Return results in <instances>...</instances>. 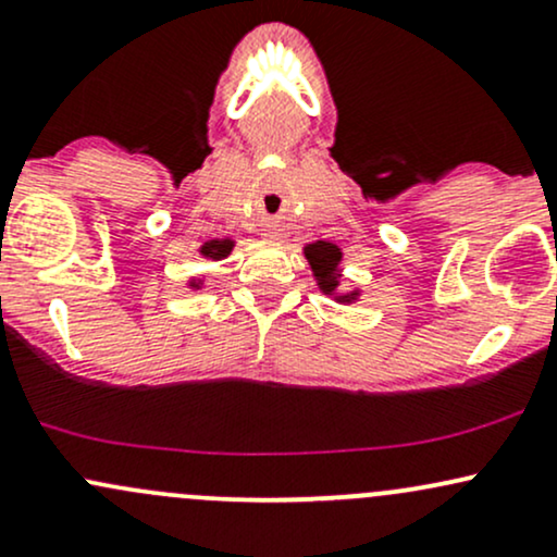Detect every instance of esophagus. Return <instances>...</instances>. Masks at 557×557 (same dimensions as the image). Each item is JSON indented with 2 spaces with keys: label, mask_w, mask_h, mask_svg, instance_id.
<instances>
[{
  "label": "esophagus",
  "mask_w": 557,
  "mask_h": 557,
  "mask_svg": "<svg viewBox=\"0 0 557 557\" xmlns=\"http://www.w3.org/2000/svg\"><path fill=\"white\" fill-rule=\"evenodd\" d=\"M264 238H270V240H274V238H277V235H274V230H270V233H264Z\"/></svg>",
  "instance_id": "34e87169"
}]
</instances>
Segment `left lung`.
<instances>
[{"label": "left lung", "mask_w": 557, "mask_h": 557, "mask_svg": "<svg viewBox=\"0 0 557 557\" xmlns=\"http://www.w3.org/2000/svg\"><path fill=\"white\" fill-rule=\"evenodd\" d=\"M306 259H309L311 270H314L319 287L324 293H332L337 287V264H341V248L332 246L327 240H317L306 246Z\"/></svg>", "instance_id": "1"}]
</instances>
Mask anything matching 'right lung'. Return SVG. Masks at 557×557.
<instances>
[{"mask_svg":"<svg viewBox=\"0 0 557 557\" xmlns=\"http://www.w3.org/2000/svg\"><path fill=\"white\" fill-rule=\"evenodd\" d=\"M230 251H233V240H212L201 248L203 257H209V259H222V257H227Z\"/></svg>","mask_w":557,"mask_h":557,"instance_id":"obj_1","label":"right lung"}]
</instances>
